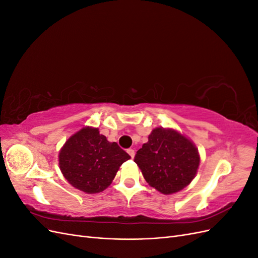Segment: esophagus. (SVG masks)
<instances>
[{
	"label": "esophagus",
	"instance_id": "34e87169",
	"mask_svg": "<svg viewBox=\"0 0 258 258\" xmlns=\"http://www.w3.org/2000/svg\"><path fill=\"white\" fill-rule=\"evenodd\" d=\"M127 152H128V154L130 155V157H131V158H134V157H135V155H136V152H135V150H134V148H129V150H128Z\"/></svg>",
	"mask_w": 258,
	"mask_h": 258
}]
</instances>
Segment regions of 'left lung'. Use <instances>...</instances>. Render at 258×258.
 Instances as JSON below:
<instances>
[{"mask_svg":"<svg viewBox=\"0 0 258 258\" xmlns=\"http://www.w3.org/2000/svg\"><path fill=\"white\" fill-rule=\"evenodd\" d=\"M135 162L148 184L170 195L192 181L200 157L196 146L184 136L171 129L156 128L148 136V142L137 152Z\"/></svg>","mask_w":258,"mask_h":258,"instance_id":"1","label":"left lung"}]
</instances>
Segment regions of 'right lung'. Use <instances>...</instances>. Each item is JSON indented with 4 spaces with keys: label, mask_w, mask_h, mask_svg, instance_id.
<instances>
[{
    "label": "right lung",
    "mask_w": 258,
    "mask_h": 258,
    "mask_svg": "<svg viewBox=\"0 0 258 258\" xmlns=\"http://www.w3.org/2000/svg\"><path fill=\"white\" fill-rule=\"evenodd\" d=\"M130 156L108 142L97 128H83L70 138L59 154L62 174L75 188L87 194L104 190Z\"/></svg>",
    "instance_id": "1"
}]
</instances>
